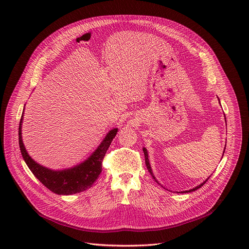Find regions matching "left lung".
Instances as JSON below:
<instances>
[{"instance_id":"1","label":"left lung","mask_w":249,"mask_h":249,"mask_svg":"<svg viewBox=\"0 0 249 249\" xmlns=\"http://www.w3.org/2000/svg\"><path fill=\"white\" fill-rule=\"evenodd\" d=\"M220 100V99H219ZM226 123H227V121H226ZM225 150H226V148L224 149V153H225ZM143 152H144V155H145V161H146V165H147V168H148V170H149V172L151 173V175L153 176V178L156 180V182L157 183H159V181L156 179V177H155V175H154V173H153V170H152V167H151V164H150V160H149V156H148V151H147V149L146 148H143ZM223 153V154H224ZM224 156V155H223ZM222 159H223V157H222ZM210 177V176H209ZM209 177L208 178L205 180V181H203L201 184H199L198 186H196V187H194L193 189H190V190H186V191H183V192H181V193H188V192H192V191H195V190H197V189H199L201 186H203L206 182H207V180L209 179ZM160 185H161L160 183H159ZM162 186V185H161ZM163 187V186H162ZM164 188V187H163Z\"/></svg>"}]
</instances>
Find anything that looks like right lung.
Returning <instances> with one entry per match:
<instances>
[{
    "instance_id": "1",
    "label": "right lung",
    "mask_w": 249,
    "mask_h": 249,
    "mask_svg": "<svg viewBox=\"0 0 249 249\" xmlns=\"http://www.w3.org/2000/svg\"><path fill=\"white\" fill-rule=\"evenodd\" d=\"M22 119L23 113L21 115L18 128V144L20 153L28 168L45 187L58 195H71L83 192L92 186L93 182L98 178L101 172L103 158L113 138L117 134V128H114L107 133L102 140L101 144L85 161L68 169L53 170L37 163L26 152L21 137Z\"/></svg>"
}]
</instances>
